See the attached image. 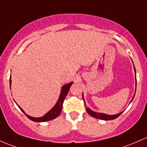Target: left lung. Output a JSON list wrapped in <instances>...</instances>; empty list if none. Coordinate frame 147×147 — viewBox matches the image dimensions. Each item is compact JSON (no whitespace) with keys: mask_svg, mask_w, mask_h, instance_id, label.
Wrapping results in <instances>:
<instances>
[{"mask_svg":"<svg viewBox=\"0 0 147 147\" xmlns=\"http://www.w3.org/2000/svg\"><path fill=\"white\" fill-rule=\"evenodd\" d=\"M134 67H135V66H134ZM135 71L136 72L135 68ZM134 96H135V95H134ZM134 96H133V98H134ZM83 100H84V98H83ZM85 107H86V112H88V114H89V115H91V117H94V118L102 119V120H113V119H117V117H119V116L122 114V112H121L118 114H115V115H107V114H101V113H97V112H93V111L91 110L89 108L86 107V105H85Z\"/></svg>","mask_w":147,"mask_h":147,"instance_id":"8db88e82","label":"left lung"}]
</instances>
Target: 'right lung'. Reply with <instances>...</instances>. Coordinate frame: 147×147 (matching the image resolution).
I'll list each match as a JSON object with an SVG mask.
<instances>
[{
  "label": "right lung",
  "mask_w": 147,
  "mask_h": 147,
  "mask_svg": "<svg viewBox=\"0 0 147 147\" xmlns=\"http://www.w3.org/2000/svg\"><path fill=\"white\" fill-rule=\"evenodd\" d=\"M72 83H73V82H71V83L67 84H66L65 86L62 87V89H61V92L60 94V97H59V100H58V102L56 104V105L54 106V107H53L49 112L47 113L45 116L40 117V118H34V117H30V116L26 114L25 112H24L23 109H22L20 107H19V109L22 110V112H24V114H26V116L29 119H30V120L33 121L35 122H43V121H47L52 120V119H55L56 117H57L58 116L61 114V110H62V108H63V103L64 99H65L66 96H67V93H68L69 90H70V88L71 85L72 84ZM10 84H11V79H9V85Z\"/></svg>",
  "instance_id": "right-lung-1"
}]
</instances>
